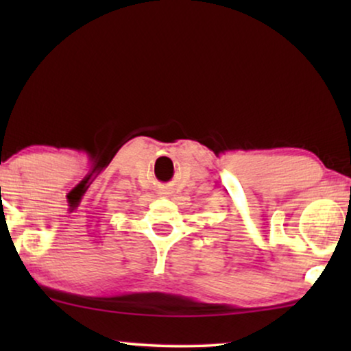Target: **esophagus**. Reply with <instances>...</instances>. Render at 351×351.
<instances>
[{"instance_id": "1", "label": "esophagus", "mask_w": 351, "mask_h": 351, "mask_svg": "<svg viewBox=\"0 0 351 351\" xmlns=\"http://www.w3.org/2000/svg\"><path fill=\"white\" fill-rule=\"evenodd\" d=\"M162 195H166V193H162Z\"/></svg>"}]
</instances>
